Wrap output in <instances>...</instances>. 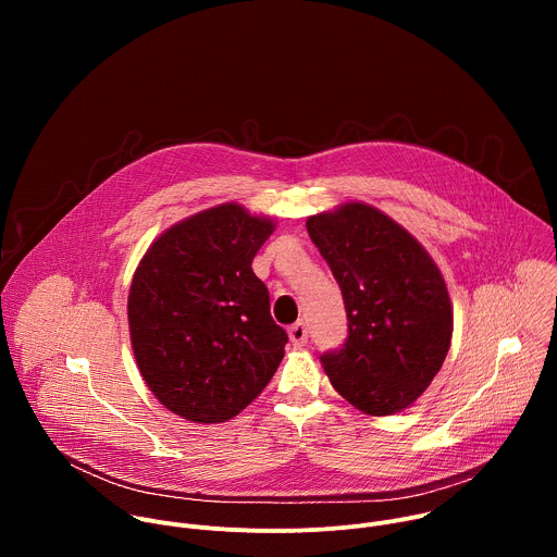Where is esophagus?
Listing matches in <instances>:
<instances>
[{
  "mask_svg": "<svg viewBox=\"0 0 557 557\" xmlns=\"http://www.w3.org/2000/svg\"><path fill=\"white\" fill-rule=\"evenodd\" d=\"M288 337H290V344H293L295 348L306 346V342H308V329H306V324H304V322L293 324V326L288 329Z\"/></svg>",
  "mask_w": 557,
  "mask_h": 557,
  "instance_id": "34e87169",
  "label": "esophagus"
}]
</instances>
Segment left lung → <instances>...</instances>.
Segmentation results:
<instances>
[{
	"instance_id": "1",
	"label": "left lung",
	"mask_w": 557,
	"mask_h": 557,
	"mask_svg": "<svg viewBox=\"0 0 557 557\" xmlns=\"http://www.w3.org/2000/svg\"><path fill=\"white\" fill-rule=\"evenodd\" d=\"M306 228L346 304L348 337L322 363L370 417L410 408L438 374L454 331L445 280L412 233L366 202L310 215Z\"/></svg>"
}]
</instances>
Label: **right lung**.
<instances>
[{"mask_svg":"<svg viewBox=\"0 0 557 557\" xmlns=\"http://www.w3.org/2000/svg\"><path fill=\"white\" fill-rule=\"evenodd\" d=\"M275 222L224 202L151 243L127 295L136 366L170 412L194 423L240 414L275 374L284 329L251 269Z\"/></svg>","mask_w":557,"mask_h":557,"instance_id":"obj_1","label":"right lung"}]
</instances>
